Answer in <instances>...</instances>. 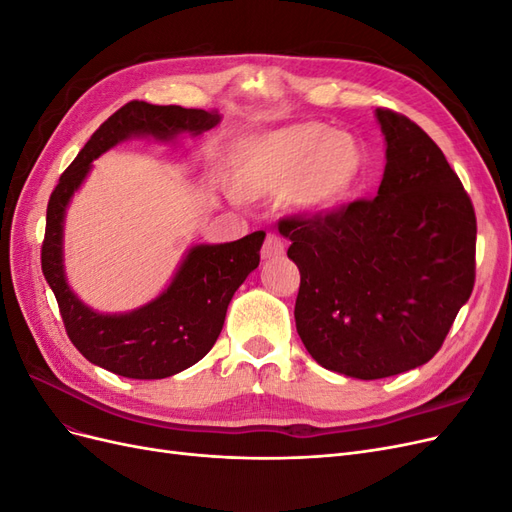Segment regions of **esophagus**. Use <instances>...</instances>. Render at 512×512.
I'll return each mask as SVG.
<instances>
[{
    "label": "esophagus",
    "instance_id": "1",
    "mask_svg": "<svg viewBox=\"0 0 512 512\" xmlns=\"http://www.w3.org/2000/svg\"><path fill=\"white\" fill-rule=\"evenodd\" d=\"M262 258L265 260H273V258H282L284 254H286V245H284V241L277 237V235H267V239H265V245H262Z\"/></svg>",
    "mask_w": 512,
    "mask_h": 512
}]
</instances>
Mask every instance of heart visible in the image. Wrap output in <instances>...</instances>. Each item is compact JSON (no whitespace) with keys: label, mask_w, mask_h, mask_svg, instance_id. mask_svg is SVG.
I'll return each instance as SVG.
<instances>
[{"label":"heart","mask_w":512,"mask_h":512,"mask_svg":"<svg viewBox=\"0 0 512 512\" xmlns=\"http://www.w3.org/2000/svg\"><path fill=\"white\" fill-rule=\"evenodd\" d=\"M369 177V153L354 134L320 121L290 123L245 138L228 153L226 179L232 196L260 200L286 196L305 215L346 207Z\"/></svg>","instance_id":"heart-1"}]
</instances>
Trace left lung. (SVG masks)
Listing matches in <instances>:
<instances>
[{
  "instance_id": "left-lung-1",
  "label": "left lung",
  "mask_w": 512,
  "mask_h": 512,
  "mask_svg": "<svg viewBox=\"0 0 512 512\" xmlns=\"http://www.w3.org/2000/svg\"><path fill=\"white\" fill-rule=\"evenodd\" d=\"M376 115L386 138L378 196L277 224L301 273V342L322 367L361 380L427 363L476 277V215L457 173L406 115Z\"/></svg>"
}]
</instances>
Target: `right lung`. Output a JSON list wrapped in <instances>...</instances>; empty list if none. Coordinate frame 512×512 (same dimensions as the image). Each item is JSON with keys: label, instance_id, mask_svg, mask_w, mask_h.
Wrapping results in <instances>:
<instances>
[{"label": "right lung", "instance_id": "add662e5", "mask_svg": "<svg viewBox=\"0 0 512 512\" xmlns=\"http://www.w3.org/2000/svg\"><path fill=\"white\" fill-rule=\"evenodd\" d=\"M218 123V111L132 100L91 134L49 198L40 254L42 273L55 294L70 342L87 361L117 376L158 380L203 359L224 327L232 294L258 267L265 235L252 232L232 243L196 245L156 301L130 314L102 316L76 299L66 284L61 265L66 207L87 177L91 162L123 138L132 134L156 138H173L179 132L200 134Z\"/></svg>", "mask_w": 512, "mask_h": 512}]
</instances>
